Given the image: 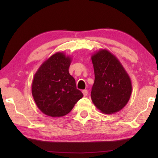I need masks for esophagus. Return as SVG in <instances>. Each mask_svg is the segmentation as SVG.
Masks as SVG:
<instances>
[{
    "mask_svg": "<svg viewBox=\"0 0 158 158\" xmlns=\"http://www.w3.org/2000/svg\"><path fill=\"white\" fill-rule=\"evenodd\" d=\"M82 93H83V94H84V97H85V96H87L88 95V93H89V92H88L87 90H84L82 91Z\"/></svg>",
    "mask_w": 158,
    "mask_h": 158,
    "instance_id": "esophagus-1",
    "label": "esophagus"
}]
</instances>
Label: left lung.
I'll return each instance as SVG.
<instances>
[{
    "mask_svg": "<svg viewBox=\"0 0 158 158\" xmlns=\"http://www.w3.org/2000/svg\"><path fill=\"white\" fill-rule=\"evenodd\" d=\"M95 81L91 100L101 112L111 114L127 105L132 93V82L118 59L106 49H100L91 56Z\"/></svg>",
    "mask_w": 158,
    "mask_h": 158,
    "instance_id": "1",
    "label": "left lung"
}]
</instances>
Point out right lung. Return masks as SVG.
I'll return each instance as SVG.
<instances>
[{
    "mask_svg": "<svg viewBox=\"0 0 158 158\" xmlns=\"http://www.w3.org/2000/svg\"><path fill=\"white\" fill-rule=\"evenodd\" d=\"M71 62L69 56L57 52L42 63L35 74L32 95L37 107L47 116H65L84 96L69 73Z\"/></svg>",
    "mask_w": 158,
    "mask_h": 158,
    "instance_id": "obj_1",
    "label": "right lung"
}]
</instances>
